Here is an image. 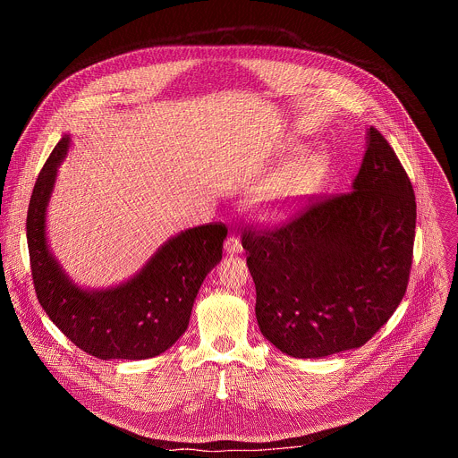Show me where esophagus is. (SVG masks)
<instances>
[{
	"instance_id": "obj_1",
	"label": "esophagus",
	"mask_w": 458,
	"mask_h": 458,
	"mask_svg": "<svg viewBox=\"0 0 458 458\" xmlns=\"http://www.w3.org/2000/svg\"><path fill=\"white\" fill-rule=\"evenodd\" d=\"M225 251H226V253H230V255H237V253H241V251H242V244H241V241H239L237 237L230 235V237L225 241Z\"/></svg>"
}]
</instances>
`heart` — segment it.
<instances>
[{
  "label": "heart",
  "instance_id": "obj_1",
  "mask_svg": "<svg viewBox=\"0 0 458 458\" xmlns=\"http://www.w3.org/2000/svg\"><path fill=\"white\" fill-rule=\"evenodd\" d=\"M297 150V145L288 143L283 156L292 157ZM328 168L330 161L320 152H308L284 161L251 191L246 201L250 216L263 225L288 221L320 188Z\"/></svg>",
  "mask_w": 458,
  "mask_h": 458
}]
</instances>
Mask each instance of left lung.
I'll use <instances>...</instances> for the list:
<instances>
[{"mask_svg": "<svg viewBox=\"0 0 458 458\" xmlns=\"http://www.w3.org/2000/svg\"><path fill=\"white\" fill-rule=\"evenodd\" d=\"M415 219L410 177L371 126L350 193L277 230L244 232L260 334L295 359L366 344L406 293Z\"/></svg>", "mask_w": 458, "mask_h": 458, "instance_id": "8db88e82", "label": "left lung"}]
</instances>
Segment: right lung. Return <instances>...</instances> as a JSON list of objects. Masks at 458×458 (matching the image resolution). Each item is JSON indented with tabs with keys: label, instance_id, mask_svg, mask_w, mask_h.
<instances>
[{
	"label": "right lung",
	"instance_id": "1",
	"mask_svg": "<svg viewBox=\"0 0 458 458\" xmlns=\"http://www.w3.org/2000/svg\"><path fill=\"white\" fill-rule=\"evenodd\" d=\"M72 138L64 134L38 175L27 242L39 304L78 348L103 360H143L165 353L186 332L195 297L221 263L225 225L182 230L165 241L141 270L108 288L78 284L59 265L47 232L57 168Z\"/></svg>",
	"mask_w": 458,
	"mask_h": 458
}]
</instances>
